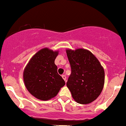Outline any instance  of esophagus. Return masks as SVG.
Segmentation results:
<instances>
[{"label": "esophagus", "mask_w": 126, "mask_h": 126, "mask_svg": "<svg viewBox=\"0 0 126 126\" xmlns=\"http://www.w3.org/2000/svg\"><path fill=\"white\" fill-rule=\"evenodd\" d=\"M62 78H63V80H64L66 82V77L64 75H62Z\"/></svg>", "instance_id": "obj_1"}]
</instances>
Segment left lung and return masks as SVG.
I'll list each match as a JSON object with an SVG mask.
<instances>
[{
    "label": "left lung",
    "mask_w": 126,
    "mask_h": 126,
    "mask_svg": "<svg viewBox=\"0 0 126 126\" xmlns=\"http://www.w3.org/2000/svg\"><path fill=\"white\" fill-rule=\"evenodd\" d=\"M66 51L71 67V74L66 85L72 98L79 104L92 103L103 91L104 68L89 50L67 49Z\"/></svg>",
    "instance_id": "left-lung-1"
}]
</instances>
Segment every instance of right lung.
I'll use <instances>...</instances> for the list:
<instances>
[{
    "mask_svg": "<svg viewBox=\"0 0 126 126\" xmlns=\"http://www.w3.org/2000/svg\"><path fill=\"white\" fill-rule=\"evenodd\" d=\"M58 55L59 51H54L47 47L42 49L33 55L23 71L25 86L39 100H51L65 84L54 63Z\"/></svg>",
    "mask_w": 126,
    "mask_h": 126,
    "instance_id": "obj_1",
    "label": "right lung"
}]
</instances>
